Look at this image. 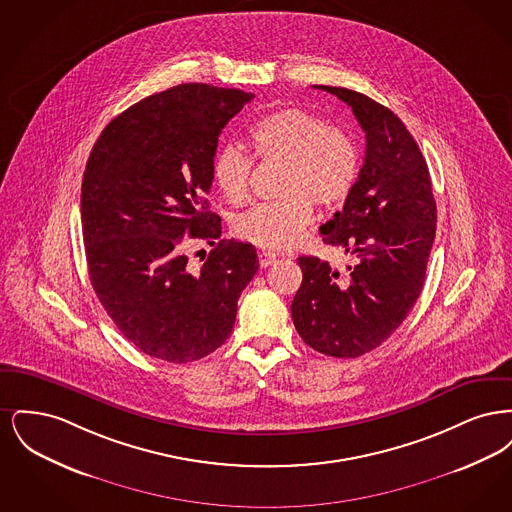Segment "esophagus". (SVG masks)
<instances>
[{"label": "esophagus", "mask_w": 512, "mask_h": 512, "mask_svg": "<svg viewBox=\"0 0 512 512\" xmlns=\"http://www.w3.org/2000/svg\"><path fill=\"white\" fill-rule=\"evenodd\" d=\"M274 261H276V253H272V251H259V265L261 267H270Z\"/></svg>", "instance_id": "34e87169"}]
</instances>
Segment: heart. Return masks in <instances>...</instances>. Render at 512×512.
I'll list each match as a JSON object with an SVG mask.
<instances>
[{"instance_id": "obj_1", "label": "heart", "mask_w": 512, "mask_h": 512, "mask_svg": "<svg viewBox=\"0 0 512 512\" xmlns=\"http://www.w3.org/2000/svg\"><path fill=\"white\" fill-rule=\"evenodd\" d=\"M255 155L282 161L274 201L253 205L234 222L245 242L267 249H290L313 220V205L332 207L351 194L359 176V149L338 126L301 107L272 111L251 126ZM253 157L238 144L220 147L213 161V178L222 195L240 205L247 199Z\"/></svg>"}]
</instances>
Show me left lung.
Segmentation results:
<instances>
[{
	"label": "left lung",
	"instance_id": "left-lung-1",
	"mask_svg": "<svg viewBox=\"0 0 512 512\" xmlns=\"http://www.w3.org/2000/svg\"><path fill=\"white\" fill-rule=\"evenodd\" d=\"M315 88L345 101L366 134L359 178L343 209L320 226L324 244L357 261L340 272L318 257H299L303 282L292 318L315 351L353 359L388 340L413 309L438 215L426 159L401 119L359 92Z\"/></svg>",
	"mask_w": 512,
	"mask_h": 512
}]
</instances>
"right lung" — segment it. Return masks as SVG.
Masks as SVG:
<instances>
[{"instance_id": "1", "label": "right lung", "mask_w": 512, "mask_h": 512, "mask_svg": "<svg viewBox=\"0 0 512 512\" xmlns=\"http://www.w3.org/2000/svg\"><path fill=\"white\" fill-rule=\"evenodd\" d=\"M251 98L174 86L115 117L88 157L80 219L92 288L149 357L180 365L213 353L259 268L253 245L220 240V217L205 199L220 132ZM188 237L214 245L199 269L183 253Z\"/></svg>"}]
</instances>
